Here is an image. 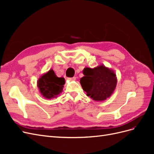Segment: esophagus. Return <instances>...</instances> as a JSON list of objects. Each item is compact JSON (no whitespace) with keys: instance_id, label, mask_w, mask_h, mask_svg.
I'll list each match as a JSON object with an SVG mask.
<instances>
[{"instance_id":"obj_1","label":"esophagus","mask_w":154,"mask_h":154,"mask_svg":"<svg viewBox=\"0 0 154 154\" xmlns=\"http://www.w3.org/2000/svg\"><path fill=\"white\" fill-rule=\"evenodd\" d=\"M76 80V77H72V78H68L67 80L68 81H74Z\"/></svg>"}]
</instances>
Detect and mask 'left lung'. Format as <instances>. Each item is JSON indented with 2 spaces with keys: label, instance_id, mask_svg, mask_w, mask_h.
<instances>
[{
  "label": "left lung",
  "instance_id": "left-lung-1",
  "mask_svg": "<svg viewBox=\"0 0 154 154\" xmlns=\"http://www.w3.org/2000/svg\"><path fill=\"white\" fill-rule=\"evenodd\" d=\"M83 74L80 84L87 96L93 100L105 101L113 94L118 80L112 69L101 64L93 69L84 68Z\"/></svg>",
  "mask_w": 154,
  "mask_h": 154
}]
</instances>
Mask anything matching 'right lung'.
<instances>
[{
    "mask_svg": "<svg viewBox=\"0 0 154 154\" xmlns=\"http://www.w3.org/2000/svg\"><path fill=\"white\" fill-rule=\"evenodd\" d=\"M64 78H58L53 69L42 74L37 81V87L42 96L46 99L57 97L63 91Z\"/></svg>",
    "mask_w": 154,
    "mask_h": 154,
    "instance_id": "right-lung-1",
    "label": "right lung"
}]
</instances>
